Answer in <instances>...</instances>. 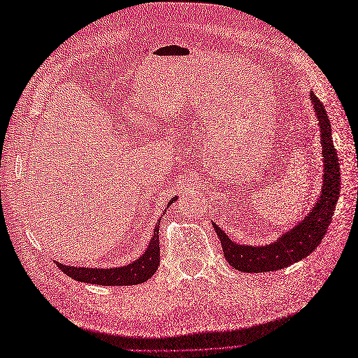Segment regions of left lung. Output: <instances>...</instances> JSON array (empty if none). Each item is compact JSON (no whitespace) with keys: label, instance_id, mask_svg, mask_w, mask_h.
I'll use <instances>...</instances> for the list:
<instances>
[{"label":"left lung","instance_id":"obj_1","mask_svg":"<svg viewBox=\"0 0 358 358\" xmlns=\"http://www.w3.org/2000/svg\"><path fill=\"white\" fill-rule=\"evenodd\" d=\"M310 103L313 106L317 121L320 125V137L322 146V187L318 200L313 203V208L305 218H301L297 225L292 227L278 239L268 245H239L227 236L220 225L212 222L218 234L224 257L239 272L259 273L273 272L288 267L292 263L300 262L315 249L324 234L327 233L331 224L336 203L341 191V167L338 152L333 146L331 125L326 112V107L317 99L315 94L309 92Z\"/></svg>","mask_w":358,"mask_h":358}]
</instances>
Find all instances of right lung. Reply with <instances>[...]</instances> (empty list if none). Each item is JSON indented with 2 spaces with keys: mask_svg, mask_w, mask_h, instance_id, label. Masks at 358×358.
<instances>
[{
  "mask_svg": "<svg viewBox=\"0 0 358 358\" xmlns=\"http://www.w3.org/2000/svg\"><path fill=\"white\" fill-rule=\"evenodd\" d=\"M178 200V197L171 199L169 206ZM159 221L158 220L152 237L146 248V251L140 255L133 263L127 266L119 267H106V268H96V267H76L58 263V267L62 270L67 276L79 280V282L86 284H95V285H104V287H122V285H137L146 282V280L152 276L159 264Z\"/></svg>",
  "mask_w": 358,
  "mask_h": 358,
  "instance_id": "add662e5",
  "label": "right lung"
}]
</instances>
